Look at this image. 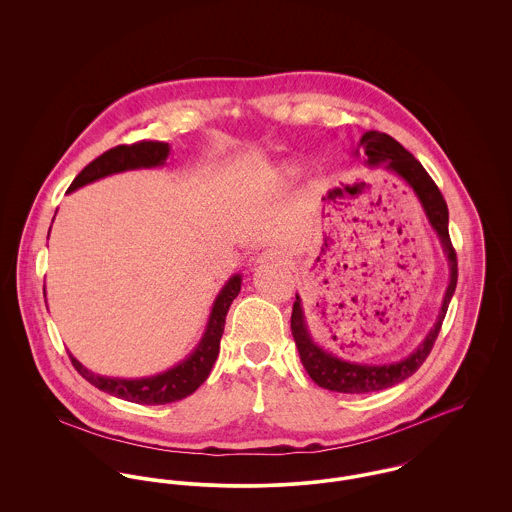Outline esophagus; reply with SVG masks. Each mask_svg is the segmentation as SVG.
<instances>
[{
	"label": "esophagus",
	"mask_w": 512,
	"mask_h": 512,
	"mask_svg": "<svg viewBox=\"0 0 512 512\" xmlns=\"http://www.w3.org/2000/svg\"><path fill=\"white\" fill-rule=\"evenodd\" d=\"M284 263H286V255L277 247L265 249L257 257V265H284Z\"/></svg>",
	"instance_id": "esophagus-1"
}]
</instances>
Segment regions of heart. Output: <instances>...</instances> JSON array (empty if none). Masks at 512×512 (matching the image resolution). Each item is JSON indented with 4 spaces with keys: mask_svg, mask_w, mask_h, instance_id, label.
I'll use <instances>...</instances> for the list:
<instances>
[{
    "mask_svg": "<svg viewBox=\"0 0 512 512\" xmlns=\"http://www.w3.org/2000/svg\"><path fill=\"white\" fill-rule=\"evenodd\" d=\"M277 176H279L281 180H292V178L298 176V167H294V165H283V167H279Z\"/></svg>",
    "mask_w": 512,
    "mask_h": 512,
    "instance_id": "1",
    "label": "heart"
}]
</instances>
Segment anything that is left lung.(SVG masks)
Segmentation results:
<instances>
[{
	"instance_id": "obj_1",
	"label": "left lung",
	"mask_w": 512,
	"mask_h": 512,
	"mask_svg": "<svg viewBox=\"0 0 512 512\" xmlns=\"http://www.w3.org/2000/svg\"><path fill=\"white\" fill-rule=\"evenodd\" d=\"M361 153L367 155V161H365L367 167H373V169L385 167L387 171L397 174L398 178H402L412 188L418 202L422 204V210L430 226L436 231L442 243L444 255L448 259V267H450V283L442 300L438 320L434 328L428 332V336L420 341V345L408 357L395 363H383V365L345 361L336 357L334 353L326 351L322 345H318L312 340V334L308 330L306 316L302 310V300L296 294V302L292 306L290 330L300 353V361L306 373L310 375V379L318 387L336 391V393H345V395H365V393L383 391L414 375L434 347V341L440 334L442 322L446 318L450 300L454 296L455 284H457V259H455L454 245L448 231V220H450L448 204L442 192L438 190L436 182L430 178L428 172L424 171V167L387 133H379V131L363 133L357 147H353L355 157H359Z\"/></svg>"
}]
</instances>
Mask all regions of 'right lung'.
Here are the masks:
<instances>
[{
  "instance_id": "1",
  "label": "right lung",
  "mask_w": 512,
  "mask_h": 512,
  "mask_svg": "<svg viewBox=\"0 0 512 512\" xmlns=\"http://www.w3.org/2000/svg\"><path fill=\"white\" fill-rule=\"evenodd\" d=\"M171 153L169 143L161 141H141L133 145H117L114 149L106 151L98 159H94L88 167L72 180L68 192H74L90 182H96L100 178H106L110 174L123 171H135V169H155L163 167L167 157ZM241 290V275H233L228 283L222 286L220 294L216 296L212 304V312L204 330L202 340L194 347V351L182 359L178 365L171 367L165 373L143 377V379H117V377H104L96 375L90 369H86L72 353V365L76 371L94 387L100 391L123 398L137 404H169L180 398L192 395L210 375L218 353H220V340L226 326L229 306L233 298Z\"/></svg>"
}]
</instances>
